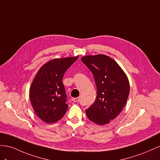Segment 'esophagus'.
Segmentation results:
<instances>
[{"instance_id":"esophagus-1","label":"esophagus","mask_w":160,"mask_h":160,"mask_svg":"<svg viewBox=\"0 0 160 160\" xmlns=\"http://www.w3.org/2000/svg\"><path fill=\"white\" fill-rule=\"evenodd\" d=\"M72 100L73 101V102H78L80 101V97H76V98H72Z\"/></svg>"}]
</instances>
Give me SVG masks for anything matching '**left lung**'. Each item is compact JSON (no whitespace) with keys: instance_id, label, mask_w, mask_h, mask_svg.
<instances>
[{"instance_id":"left-lung-1","label":"left lung","mask_w":160,"mask_h":160,"mask_svg":"<svg viewBox=\"0 0 160 160\" xmlns=\"http://www.w3.org/2000/svg\"><path fill=\"white\" fill-rule=\"evenodd\" d=\"M81 60L92 73L97 86L96 100L86 113L95 124H108L126 103L130 92L128 78L116 61L107 55H88Z\"/></svg>"}]
</instances>
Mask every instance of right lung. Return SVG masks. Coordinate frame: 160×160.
I'll list each match as a JSON object with an SVG mask.
<instances>
[{"mask_svg":"<svg viewBox=\"0 0 160 160\" xmlns=\"http://www.w3.org/2000/svg\"><path fill=\"white\" fill-rule=\"evenodd\" d=\"M78 56L55 59L44 64L30 89V99L36 115L43 122H57L68 110L67 96L62 82L65 72Z\"/></svg>","mask_w":160,"mask_h":160,"instance_id":"obj_1","label":"right lung"}]
</instances>
